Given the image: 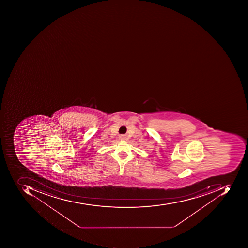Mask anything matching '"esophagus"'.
Returning a JSON list of instances; mask_svg holds the SVG:
<instances>
[{
	"label": "esophagus",
	"mask_w": 248,
	"mask_h": 248,
	"mask_svg": "<svg viewBox=\"0 0 248 248\" xmlns=\"http://www.w3.org/2000/svg\"><path fill=\"white\" fill-rule=\"evenodd\" d=\"M120 140H125L124 136H120Z\"/></svg>",
	"instance_id": "esophagus-1"
}]
</instances>
